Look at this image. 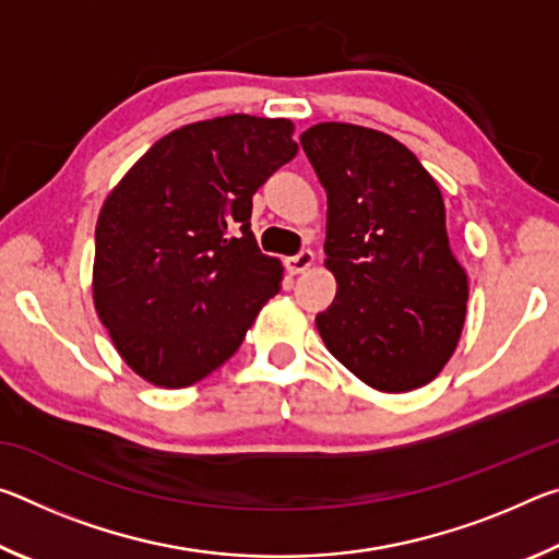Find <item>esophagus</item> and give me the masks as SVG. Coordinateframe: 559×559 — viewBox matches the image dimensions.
Here are the masks:
<instances>
[{
  "label": "esophagus",
  "instance_id": "obj_1",
  "mask_svg": "<svg viewBox=\"0 0 559 559\" xmlns=\"http://www.w3.org/2000/svg\"><path fill=\"white\" fill-rule=\"evenodd\" d=\"M313 261H316L313 251L302 249V251L296 253V257L286 259V269H288V273H293V276H296V273H302V271H308L310 266H313Z\"/></svg>",
  "mask_w": 559,
  "mask_h": 559
}]
</instances>
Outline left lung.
Returning a JSON list of instances; mask_svg holds the SVG:
<instances>
[{
  "mask_svg": "<svg viewBox=\"0 0 559 559\" xmlns=\"http://www.w3.org/2000/svg\"><path fill=\"white\" fill-rule=\"evenodd\" d=\"M300 145L328 194L325 266L337 281L316 318L320 337L374 390L429 384L456 349L468 300L439 185L380 130L320 122Z\"/></svg>",
  "mask_w": 559,
  "mask_h": 559,
  "instance_id": "left-lung-1",
  "label": "left lung"
}]
</instances>
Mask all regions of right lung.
I'll return each mask as SVG.
<instances>
[{
	"instance_id": "right-lung-1",
	"label": "right lung",
	"mask_w": 559,
	"mask_h": 559,
	"mask_svg": "<svg viewBox=\"0 0 559 559\" xmlns=\"http://www.w3.org/2000/svg\"><path fill=\"white\" fill-rule=\"evenodd\" d=\"M296 153L290 120L236 112L173 130L108 194L93 302L143 380L200 382L281 290V261L251 231V200Z\"/></svg>"
}]
</instances>
